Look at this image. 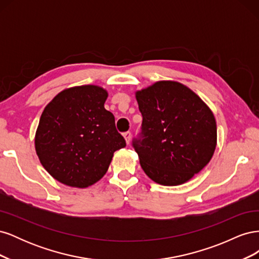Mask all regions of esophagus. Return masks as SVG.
<instances>
[{"instance_id": "esophagus-1", "label": "esophagus", "mask_w": 259, "mask_h": 259, "mask_svg": "<svg viewBox=\"0 0 259 259\" xmlns=\"http://www.w3.org/2000/svg\"><path fill=\"white\" fill-rule=\"evenodd\" d=\"M123 136H124V138H125V142H126V144L128 145L130 144V142H131V132H125L124 134H123Z\"/></svg>"}]
</instances>
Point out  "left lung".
Listing matches in <instances>:
<instances>
[{
  "instance_id": "8db88e82",
  "label": "left lung",
  "mask_w": 259,
  "mask_h": 259,
  "mask_svg": "<svg viewBox=\"0 0 259 259\" xmlns=\"http://www.w3.org/2000/svg\"><path fill=\"white\" fill-rule=\"evenodd\" d=\"M142 132L133 139L140 166L153 182L177 186L190 180L214 154L213 112L182 83L160 81L136 92Z\"/></svg>"
}]
</instances>
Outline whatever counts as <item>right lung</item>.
Returning a JSON list of instances; mask_svg holds the SVG:
<instances>
[{
  "label": "right lung",
  "mask_w": 259,
  "mask_h": 259,
  "mask_svg": "<svg viewBox=\"0 0 259 259\" xmlns=\"http://www.w3.org/2000/svg\"><path fill=\"white\" fill-rule=\"evenodd\" d=\"M108 93L96 85L60 92L45 107L35 133L43 167L59 183L86 188L107 173L114 151L126 146L105 109Z\"/></svg>",
  "instance_id": "add662e5"
}]
</instances>
